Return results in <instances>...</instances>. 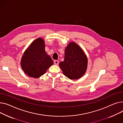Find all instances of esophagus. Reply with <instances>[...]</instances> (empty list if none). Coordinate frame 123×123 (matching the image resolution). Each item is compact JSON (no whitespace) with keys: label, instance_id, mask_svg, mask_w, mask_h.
<instances>
[{"label":"esophagus","instance_id":"1","mask_svg":"<svg viewBox=\"0 0 123 123\" xmlns=\"http://www.w3.org/2000/svg\"><path fill=\"white\" fill-rule=\"evenodd\" d=\"M54 63H55V65H58L59 63V62L58 61L55 60V61H54Z\"/></svg>","mask_w":123,"mask_h":123}]
</instances>
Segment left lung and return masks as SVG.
Here are the masks:
<instances>
[{
    "label": "left lung",
    "mask_w": 123,
    "mask_h": 123,
    "mask_svg": "<svg viewBox=\"0 0 123 123\" xmlns=\"http://www.w3.org/2000/svg\"><path fill=\"white\" fill-rule=\"evenodd\" d=\"M88 60L82 49L74 42H70L65 49L64 61L60 63L63 74L70 79H77L86 71Z\"/></svg>",
    "instance_id": "8db88e82"
}]
</instances>
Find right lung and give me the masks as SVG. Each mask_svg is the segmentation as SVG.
I'll return each mask as SVG.
<instances>
[{"label":"right lung","instance_id":"add662e5","mask_svg":"<svg viewBox=\"0 0 123 123\" xmlns=\"http://www.w3.org/2000/svg\"><path fill=\"white\" fill-rule=\"evenodd\" d=\"M45 48L44 40L39 38L33 41L24 53L21 66L29 76L38 78L53 64V61L46 53Z\"/></svg>","mask_w":123,"mask_h":123}]
</instances>
